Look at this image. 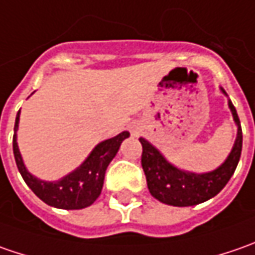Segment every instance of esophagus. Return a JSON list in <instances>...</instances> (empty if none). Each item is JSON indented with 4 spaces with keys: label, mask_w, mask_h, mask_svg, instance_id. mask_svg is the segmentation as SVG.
<instances>
[{
    "label": "esophagus",
    "mask_w": 255,
    "mask_h": 255,
    "mask_svg": "<svg viewBox=\"0 0 255 255\" xmlns=\"http://www.w3.org/2000/svg\"><path fill=\"white\" fill-rule=\"evenodd\" d=\"M133 133H137V128H134V129H133Z\"/></svg>",
    "instance_id": "34e87169"
}]
</instances>
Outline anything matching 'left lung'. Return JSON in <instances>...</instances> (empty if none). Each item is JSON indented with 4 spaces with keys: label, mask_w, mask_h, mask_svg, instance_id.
Listing matches in <instances>:
<instances>
[{
    "label": "left lung",
    "mask_w": 255,
    "mask_h": 255,
    "mask_svg": "<svg viewBox=\"0 0 255 255\" xmlns=\"http://www.w3.org/2000/svg\"><path fill=\"white\" fill-rule=\"evenodd\" d=\"M220 89L227 96L226 91L223 88ZM229 108L237 125V137L227 159L217 169L207 173H193L179 169L171 164L152 143L147 142L144 137L139 139L143 147L142 167L146 174L147 189L154 199L169 206L187 207L210 200L223 190L234 174L243 147L240 119L231 101H229Z\"/></svg>",
    "instance_id": "1"
}]
</instances>
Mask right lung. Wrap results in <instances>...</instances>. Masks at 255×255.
<instances>
[{"mask_svg":"<svg viewBox=\"0 0 255 255\" xmlns=\"http://www.w3.org/2000/svg\"><path fill=\"white\" fill-rule=\"evenodd\" d=\"M19 113L21 111L16 113L15 118L12 149H14L16 167L25 183L28 184V187L44 203L56 209L79 210L93 204V201L99 197L102 191L105 173L109 163L116 156L121 147V143L126 137H129L130 133L122 132L115 137L98 143L79 167H76L74 171H71L69 174H66L59 180L46 181L31 174L22 160V156L16 143Z\"/></svg>","mask_w":255,"mask_h":255,"instance_id":"1","label":"right lung"}]
</instances>
